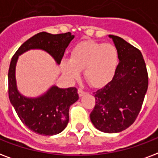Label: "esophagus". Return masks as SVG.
<instances>
[{
    "label": "esophagus",
    "mask_w": 158,
    "mask_h": 158,
    "mask_svg": "<svg viewBox=\"0 0 158 158\" xmlns=\"http://www.w3.org/2000/svg\"><path fill=\"white\" fill-rule=\"evenodd\" d=\"M78 94H79V97H82V96H84V95L86 94V92L84 91L83 89H78Z\"/></svg>",
    "instance_id": "esophagus-1"
}]
</instances>
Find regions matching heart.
I'll list each match as a JSON object with an SVG mask.
<instances>
[{
    "instance_id": "obj_1",
    "label": "heart",
    "mask_w": 158,
    "mask_h": 158,
    "mask_svg": "<svg viewBox=\"0 0 158 158\" xmlns=\"http://www.w3.org/2000/svg\"><path fill=\"white\" fill-rule=\"evenodd\" d=\"M118 65V52L114 44L84 41L71 50L70 58L61 61V69L69 79H74L84 69L85 79L92 86L108 84Z\"/></svg>"
}]
</instances>
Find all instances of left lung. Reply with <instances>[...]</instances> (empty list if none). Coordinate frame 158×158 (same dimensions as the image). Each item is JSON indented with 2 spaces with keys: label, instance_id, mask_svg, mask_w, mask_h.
<instances>
[{
  "label": "left lung",
  "instance_id": "1",
  "mask_svg": "<svg viewBox=\"0 0 158 158\" xmlns=\"http://www.w3.org/2000/svg\"><path fill=\"white\" fill-rule=\"evenodd\" d=\"M118 52L114 76L94 93V108L90 120L101 132L115 133L131 126L137 118L148 87L146 64L140 50L118 36L109 35Z\"/></svg>",
  "mask_w": 158,
  "mask_h": 158
}]
</instances>
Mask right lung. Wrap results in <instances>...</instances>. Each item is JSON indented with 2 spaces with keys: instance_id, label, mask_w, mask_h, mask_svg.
<instances>
[{
  "instance_id": "right-lung-1",
  "label": "right lung",
  "mask_w": 158,
  "mask_h": 158,
  "mask_svg": "<svg viewBox=\"0 0 158 158\" xmlns=\"http://www.w3.org/2000/svg\"><path fill=\"white\" fill-rule=\"evenodd\" d=\"M74 37L70 32L58 35L40 32L23 43L11 59L8 72L10 102L21 122L36 133L56 135L67 127L69 108L79 99L78 89L52 85L37 97L23 95L18 90L15 77L19 56L31 50H40L49 54L59 65L66 48Z\"/></svg>"
}]
</instances>
